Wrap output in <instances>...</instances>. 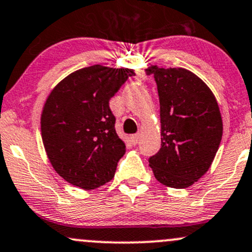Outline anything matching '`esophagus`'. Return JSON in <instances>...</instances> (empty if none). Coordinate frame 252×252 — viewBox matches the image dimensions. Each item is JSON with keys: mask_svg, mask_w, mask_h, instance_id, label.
Instances as JSON below:
<instances>
[{"mask_svg": "<svg viewBox=\"0 0 252 252\" xmlns=\"http://www.w3.org/2000/svg\"><path fill=\"white\" fill-rule=\"evenodd\" d=\"M129 139H130V142L132 143V145H137V142H139V140H140V134L131 135Z\"/></svg>", "mask_w": 252, "mask_h": 252, "instance_id": "34e87169", "label": "esophagus"}]
</instances>
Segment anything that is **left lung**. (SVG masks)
Wrapping results in <instances>:
<instances>
[{
    "label": "left lung",
    "instance_id": "1",
    "mask_svg": "<svg viewBox=\"0 0 252 252\" xmlns=\"http://www.w3.org/2000/svg\"><path fill=\"white\" fill-rule=\"evenodd\" d=\"M158 86L161 147L149 166L161 184L190 187L211 167L222 137V118L211 88L184 68L146 69Z\"/></svg>",
    "mask_w": 252,
    "mask_h": 252
}]
</instances>
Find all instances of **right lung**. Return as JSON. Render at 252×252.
Returning <instances> with one entry per match:
<instances>
[{
  "mask_svg": "<svg viewBox=\"0 0 252 252\" xmlns=\"http://www.w3.org/2000/svg\"><path fill=\"white\" fill-rule=\"evenodd\" d=\"M135 71L95 64L60 81L40 116L41 140L52 167L68 183L92 190L113 178L126 143L115 129L109 106Z\"/></svg>",
  "mask_w": 252,
  "mask_h": 252,
  "instance_id": "1",
  "label": "right lung"
}]
</instances>
